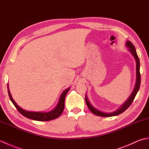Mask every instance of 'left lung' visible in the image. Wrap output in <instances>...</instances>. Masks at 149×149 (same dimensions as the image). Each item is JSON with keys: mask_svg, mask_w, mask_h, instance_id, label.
I'll return each instance as SVG.
<instances>
[{"mask_svg": "<svg viewBox=\"0 0 149 149\" xmlns=\"http://www.w3.org/2000/svg\"><path fill=\"white\" fill-rule=\"evenodd\" d=\"M126 45H127V47H129L128 50L131 52L132 56H134V58L136 59V83L134 89L133 91H132L131 95L129 97L128 100L126 101V102L123 104L121 107H120V108H119L118 110L116 111L115 112H113L111 113H106L104 112H101V111H100L96 109L95 108H94V107L91 105L89 101H88L86 96L85 95V100H86V105L88 107V108H89V109L93 114H95V115H96L97 116H104V117H109V116H113L118 115H119V114H121L123 112H124L131 105V104L132 102H133L136 95L139 89H140V83H141V75H140V60H139V58L137 55L135 47L133 45V44H132L130 42V41H127V42H126Z\"/></svg>", "mask_w": 149, "mask_h": 149, "instance_id": "1", "label": "left lung"}]
</instances>
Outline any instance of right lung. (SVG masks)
Here are the masks:
<instances>
[{
	"mask_svg": "<svg viewBox=\"0 0 149 149\" xmlns=\"http://www.w3.org/2000/svg\"><path fill=\"white\" fill-rule=\"evenodd\" d=\"M69 90L70 88H68V89H66L63 91V93L61 94V97H60L59 99V101L58 106H57L56 108L54 109H53L52 111H51L47 112V113L31 112V111H27L26 110L22 109L20 107H19L17 105V103L14 101V100L12 99L10 92H9V90H8V95H9V99H10L11 102L14 104V106H15L16 108L17 109L19 113L22 114V115L24 116L25 117H26L27 118L32 119L34 120H37V121H49V120H52L57 118L62 114L65 107V99L66 95L68 93Z\"/></svg>",
	"mask_w": 149,
	"mask_h": 149,
	"instance_id": "add662e5",
	"label": "right lung"
}]
</instances>
